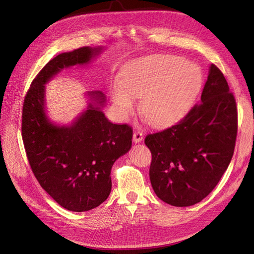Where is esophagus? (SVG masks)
<instances>
[{
	"instance_id": "1",
	"label": "esophagus",
	"mask_w": 254,
	"mask_h": 254,
	"mask_svg": "<svg viewBox=\"0 0 254 254\" xmlns=\"http://www.w3.org/2000/svg\"><path fill=\"white\" fill-rule=\"evenodd\" d=\"M143 137H144V135L141 131L137 130L133 133V142L134 143H139L143 139Z\"/></svg>"
}]
</instances>
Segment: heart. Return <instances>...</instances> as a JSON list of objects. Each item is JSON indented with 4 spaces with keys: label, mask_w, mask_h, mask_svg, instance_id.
Masks as SVG:
<instances>
[{
    "label": "heart",
    "mask_w": 254,
    "mask_h": 254,
    "mask_svg": "<svg viewBox=\"0 0 254 254\" xmlns=\"http://www.w3.org/2000/svg\"><path fill=\"white\" fill-rule=\"evenodd\" d=\"M122 77L123 80L116 79L111 88L118 115L122 119L130 117L135 110L136 97H142L139 111L154 126L175 122L185 116L203 86L201 67L171 55L137 60L124 69Z\"/></svg>",
    "instance_id": "heart-1"
}]
</instances>
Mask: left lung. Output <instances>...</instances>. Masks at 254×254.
<instances>
[{"label": "left lung", "mask_w": 254, "mask_h": 254, "mask_svg": "<svg viewBox=\"0 0 254 254\" xmlns=\"http://www.w3.org/2000/svg\"><path fill=\"white\" fill-rule=\"evenodd\" d=\"M238 112L222 71L212 64L201 102L175 126L148 134L149 179L161 201L183 207L213 191L233 158Z\"/></svg>", "instance_id": "1"}]
</instances>
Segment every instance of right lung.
Listing matches in <instances>:
<instances>
[{"label":"right lung","instance_id":"right-lung-1","mask_svg":"<svg viewBox=\"0 0 254 254\" xmlns=\"http://www.w3.org/2000/svg\"><path fill=\"white\" fill-rule=\"evenodd\" d=\"M101 48L83 47L53 58L32 80L24 99L21 136L30 168L42 189L72 212H86L105 202L111 191V168L132 146L133 130L113 124L101 108L99 90L71 126L59 127L46 115L45 84L64 67L87 64Z\"/></svg>","mask_w":254,"mask_h":254}]
</instances>
